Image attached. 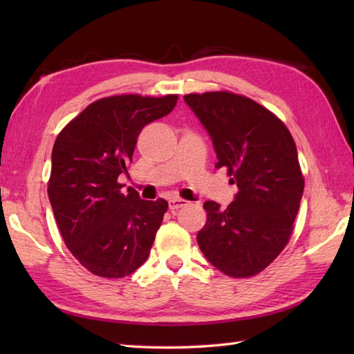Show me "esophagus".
Segmentation results:
<instances>
[{
    "mask_svg": "<svg viewBox=\"0 0 354 354\" xmlns=\"http://www.w3.org/2000/svg\"><path fill=\"white\" fill-rule=\"evenodd\" d=\"M185 205H189V202H187L185 199H181V198H171L169 201V208L171 209V212H175V209L183 208Z\"/></svg>",
    "mask_w": 354,
    "mask_h": 354,
    "instance_id": "obj_1",
    "label": "esophagus"
}]
</instances>
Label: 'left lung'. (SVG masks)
<instances>
[{
    "mask_svg": "<svg viewBox=\"0 0 354 354\" xmlns=\"http://www.w3.org/2000/svg\"><path fill=\"white\" fill-rule=\"evenodd\" d=\"M184 102L213 141L216 167H227L239 189L225 209L205 202L198 245L223 274L252 277L288 245L299 209L304 178L295 141L280 118L248 97L219 91Z\"/></svg>",
    "mask_w": 354,
    "mask_h": 354,
    "instance_id": "1",
    "label": "left lung"
}]
</instances>
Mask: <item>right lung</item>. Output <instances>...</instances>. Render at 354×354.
I'll return each mask as SVG.
<instances>
[{
    "mask_svg": "<svg viewBox=\"0 0 354 354\" xmlns=\"http://www.w3.org/2000/svg\"><path fill=\"white\" fill-rule=\"evenodd\" d=\"M178 95H114L89 104L57 135L48 199L66 248L94 275L122 278L149 257L169 204L118 184L142 127L175 108Z\"/></svg>",
    "mask_w": 354,
    "mask_h": 354,
    "instance_id": "1",
    "label": "right lung"
}]
</instances>
